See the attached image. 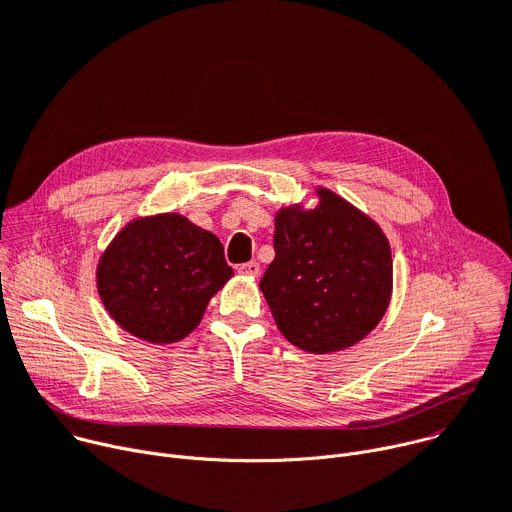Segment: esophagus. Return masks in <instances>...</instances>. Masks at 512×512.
<instances>
[{"label": "esophagus", "mask_w": 512, "mask_h": 512, "mask_svg": "<svg viewBox=\"0 0 512 512\" xmlns=\"http://www.w3.org/2000/svg\"><path fill=\"white\" fill-rule=\"evenodd\" d=\"M259 263L257 261H249V263H243L238 265V274L241 276H247V278H257L259 276Z\"/></svg>", "instance_id": "esophagus-1"}]
</instances>
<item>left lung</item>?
Wrapping results in <instances>:
<instances>
[{
    "label": "left lung",
    "mask_w": 512,
    "mask_h": 512,
    "mask_svg": "<svg viewBox=\"0 0 512 512\" xmlns=\"http://www.w3.org/2000/svg\"><path fill=\"white\" fill-rule=\"evenodd\" d=\"M276 212L274 249L259 288L282 335L311 354L352 348L385 317L393 290L381 226L337 193Z\"/></svg>",
    "instance_id": "1"
}]
</instances>
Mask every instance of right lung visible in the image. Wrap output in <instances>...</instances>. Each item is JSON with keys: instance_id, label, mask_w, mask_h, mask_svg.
Here are the masks:
<instances>
[{"instance_id": "right-lung-1", "label": "right lung", "mask_w": 512, "mask_h": 512, "mask_svg": "<svg viewBox=\"0 0 512 512\" xmlns=\"http://www.w3.org/2000/svg\"><path fill=\"white\" fill-rule=\"evenodd\" d=\"M218 236L181 214L127 222L96 265V288L113 321L150 344H175L201 321L232 278Z\"/></svg>"}]
</instances>
